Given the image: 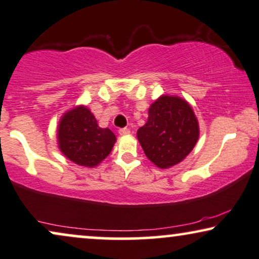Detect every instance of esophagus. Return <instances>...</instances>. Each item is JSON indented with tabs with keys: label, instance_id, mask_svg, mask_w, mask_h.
Listing matches in <instances>:
<instances>
[{
	"label": "esophagus",
	"instance_id": "34e87169",
	"mask_svg": "<svg viewBox=\"0 0 259 259\" xmlns=\"http://www.w3.org/2000/svg\"><path fill=\"white\" fill-rule=\"evenodd\" d=\"M129 134H130V129H127V127H122V129H119V135L125 136V135H129Z\"/></svg>",
	"mask_w": 259,
	"mask_h": 259
}]
</instances>
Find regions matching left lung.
<instances>
[{
  "mask_svg": "<svg viewBox=\"0 0 259 259\" xmlns=\"http://www.w3.org/2000/svg\"><path fill=\"white\" fill-rule=\"evenodd\" d=\"M198 122L191 106L178 97H160L148 111L137 139L150 161L167 168L184 160L198 140Z\"/></svg>",
  "mask_w": 259,
  "mask_h": 259,
  "instance_id": "1",
  "label": "left lung"
}]
</instances>
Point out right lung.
<instances>
[{
  "label": "right lung",
  "instance_id": "1",
  "mask_svg": "<svg viewBox=\"0 0 259 259\" xmlns=\"http://www.w3.org/2000/svg\"><path fill=\"white\" fill-rule=\"evenodd\" d=\"M116 136L110 129L98 125L87 107L78 106L62 117L58 126V147L71 161L94 167L112 150Z\"/></svg>",
  "mask_w": 259,
  "mask_h": 259
}]
</instances>
